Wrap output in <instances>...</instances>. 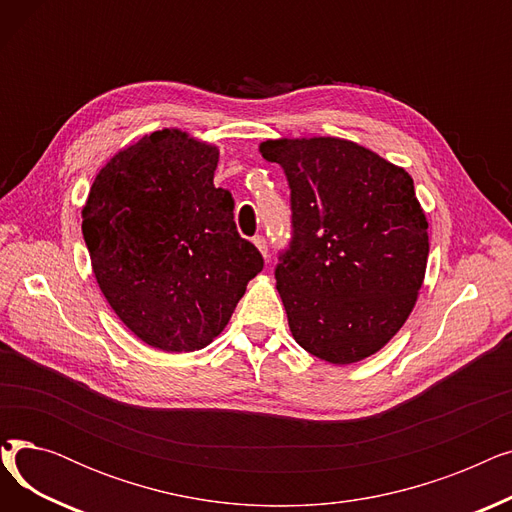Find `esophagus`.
<instances>
[{
	"label": "esophagus",
	"instance_id": "obj_1",
	"mask_svg": "<svg viewBox=\"0 0 512 512\" xmlns=\"http://www.w3.org/2000/svg\"><path fill=\"white\" fill-rule=\"evenodd\" d=\"M253 242H255V247L261 251V255L267 257V240H265V236L263 234L253 236Z\"/></svg>",
	"mask_w": 512,
	"mask_h": 512
}]
</instances>
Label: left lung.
<instances>
[{"label":"left lung","instance_id":"obj_1","mask_svg":"<svg viewBox=\"0 0 512 512\" xmlns=\"http://www.w3.org/2000/svg\"><path fill=\"white\" fill-rule=\"evenodd\" d=\"M259 151L290 186L292 236L276 288L294 340L334 365L378 353L425 276L427 220L413 178L334 137L265 141Z\"/></svg>","mask_w":512,"mask_h":512}]
</instances>
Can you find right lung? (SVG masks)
<instances>
[{"instance_id": "1", "label": "right lung", "mask_w": 512, "mask_h": 512, "mask_svg": "<svg viewBox=\"0 0 512 512\" xmlns=\"http://www.w3.org/2000/svg\"><path fill=\"white\" fill-rule=\"evenodd\" d=\"M218 147L164 128L118 151L83 207L103 297L126 328L166 353L207 346L230 321L263 257L215 188Z\"/></svg>"}]
</instances>
